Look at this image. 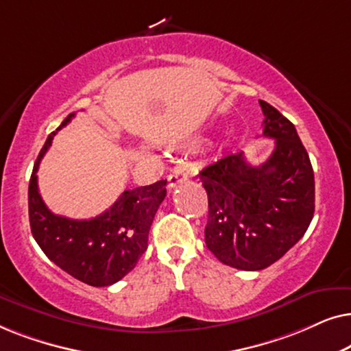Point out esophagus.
Returning <instances> with one entry per match:
<instances>
[{
	"label": "esophagus",
	"instance_id": "obj_1",
	"mask_svg": "<svg viewBox=\"0 0 351 351\" xmlns=\"http://www.w3.org/2000/svg\"><path fill=\"white\" fill-rule=\"evenodd\" d=\"M185 180H186V176L182 174V171H179V169L172 171L169 177H167V189H169V190L176 189L177 185L182 184V182H185Z\"/></svg>",
	"mask_w": 351,
	"mask_h": 351
}]
</instances>
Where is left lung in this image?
<instances>
[{
	"instance_id": "8db88e82",
	"label": "left lung",
	"mask_w": 351,
	"mask_h": 351,
	"mask_svg": "<svg viewBox=\"0 0 351 351\" xmlns=\"http://www.w3.org/2000/svg\"><path fill=\"white\" fill-rule=\"evenodd\" d=\"M263 137L275 138L265 162L249 165L243 152L199 172L208 193L206 246L225 265L263 270L304 237L315 213V176L308 153L289 119L258 100Z\"/></svg>"
}]
</instances>
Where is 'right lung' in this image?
Listing matches in <instances>:
<instances>
[{
    "label": "right lung",
    "instance_id": "obj_1",
    "mask_svg": "<svg viewBox=\"0 0 351 351\" xmlns=\"http://www.w3.org/2000/svg\"><path fill=\"white\" fill-rule=\"evenodd\" d=\"M73 117L70 113L49 134L38 155L28 185V217L33 238L51 262L86 285L104 287L126 276L147 251L148 232L166 196V180L124 190L97 217L75 220L52 214L38 190L36 172L57 131Z\"/></svg>",
    "mask_w": 351,
    "mask_h": 351
}]
</instances>
